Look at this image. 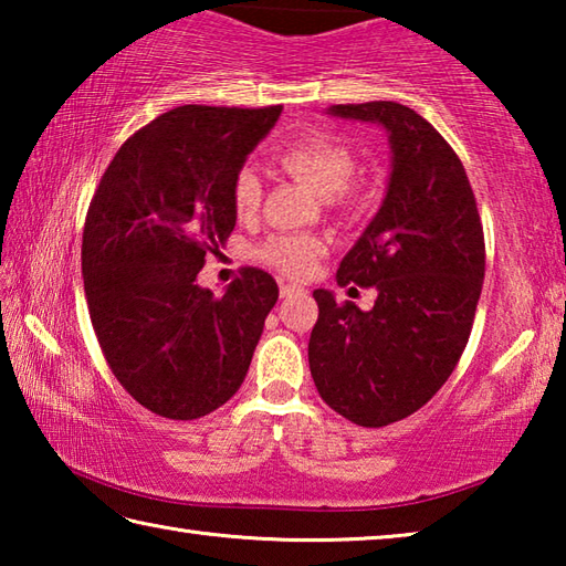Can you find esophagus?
Wrapping results in <instances>:
<instances>
[{
    "mask_svg": "<svg viewBox=\"0 0 566 566\" xmlns=\"http://www.w3.org/2000/svg\"><path fill=\"white\" fill-rule=\"evenodd\" d=\"M304 290H302V286L300 284H282L280 286V294L282 296H294V294H302Z\"/></svg>",
    "mask_w": 566,
    "mask_h": 566,
    "instance_id": "esophagus-1",
    "label": "esophagus"
}]
</instances>
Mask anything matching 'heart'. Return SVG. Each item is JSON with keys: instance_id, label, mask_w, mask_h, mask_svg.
I'll return each mask as SVG.
<instances>
[{"instance_id": "1", "label": "heart", "mask_w": 566, "mask_h": 566, "mask_svg": "<svg viewBox=\"0 0 566 566\" xmlns=\"http://www.w3.org/2000/svg\"><path fill=\"white\" fill-rule=\"evenodd\" d=\"M280 167L314 195L327 197L332 207L344 214H357L371 199V181L354 175L357 159L342 139L327 132H304L280 149ZM232 202L239 217H249L260 209L262 185L252 169H242L234 177ZM327 244L314 234H274L260 244L256 254L286 276H306Z\"/></svg>"}]
</instances>
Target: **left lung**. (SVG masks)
I'll return each instance as SVG.
<instances>
[{"label": "left lung", "mask_w": 566, "mask_h": 566, "mask_svg": "<svg viewBox=\"0 0 566 566\" xmlns=\"http://www.w3.org/2000/svg\"><path fill=\"white\" fill-rule=\"evenodd\" d=\"M329 114L381 124L391 175L377 217L337 270L342 286H375V306L361 312L314 292L310 369L337 415L387 427L424 407L462 357L484 282V229L462 159L415 109L364 102Z\"/></svg>", "instance_id": "1"}]
</instances>
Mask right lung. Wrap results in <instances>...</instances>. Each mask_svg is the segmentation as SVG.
Masks as SVG:
<instances>
[{
  "mask_svg": "<svg viewBox=\"0 0 566 566\" xmlns=\"http://www.w3.org/2000/svg\"><path fill=\"white\" fill-rule=\"evenodd\" d=\"M282 107L185 104L134 132L102 175L82 234L84 294L112 375L142 407L199 419L242 387L274 276L247 266L214 296L197 284L237 224L234 177Z\"/></svg>",
  "mask_w": 566,
  "mask_h": 566,
  "instance_id": "right-lung-1",
  "label": "right lung"
}]
</instances>
